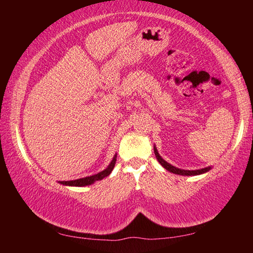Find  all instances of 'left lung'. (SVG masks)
Masks as SVG:
<instances>
[{
    "label": "left lung",
    "instance_id": "obj_1",
    "mask_svg": "<svg viewBox=\"0 0 253 253\" xmlns=\"http://www.w3.org/2000/svg\"><path fill=\"white\" fill-rule=\"evenodd\" d=\"M154 153H155V156L157 158V161L160 162V164L165 169H168L169 172H172L174 174H178V175H186V176H191V175H200V174H203V173H207L209 172L210 169H211V166H209V168H205V169H194V170H187V169H177L175 168V166L170 165L169 163H168L166 161L163 160L161 157L160 154H158L156 147L154 146Z\"/></svg>",
    "mask_w": 253,
    "mask_h": 253
}]
</instances>
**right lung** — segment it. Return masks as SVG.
Masks as SVG:
<instances>
[{
  "instance_id": "obj_1",
  "label": "right lung",
  "mask_w": 253,
  "mask_h": 253,
  "mask_svg": "<svg viewBox=\"0 0 253 253\" xmlns=\"http://www.w3.org/2000/svg\"><path fill=\"white\" fill-rule=\"evenodd\" d=\"M116 158L117 155H115L113 161L110 162V164L108 165V168L106 169L101 170L100 173L95 174V175H91V176H87V177H83V178H78V179H74V181H61L59 182L60 184H62V185H68V186H85V185H91L97 181H100L106 176H108V175L111 173V170L114 169L115 168V164H116Z\"/></svg>"
}]
</instances>
